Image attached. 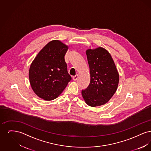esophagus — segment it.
I'll use <instances>...</instances> for the list:
<instances>
[{"label": "esophagus", "mask_w": 151, "mask_h": 151, "mask_svg": "<svg viewBox=\"0 0 151 151\" xmlns=\"http://www.w3.org/2000/svg\"><path fill=\"white\" fill-rule=\"evenodd\" d=\"M78 75H76L75 76H73V78H72V79L74 81H76L78 79Z\"/></svg>", "instance_id": "esophagus-1"}]
</instances>
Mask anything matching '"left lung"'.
Wrapping results in <instances>:
<instances>
[{"label": "left lung", "mask_w": 151, "mask_h": 151, "mask_svg": "<svg viewBox=\"0 0 151 151\" xmlns=\"http://www.w3.org/2000/svg\"><path fill=\"white\" fill-rule=\"evenodd\" d=\"M86 54L91 81L81 94L87 105L96 107L105 104L115 93L119 74L113 58L106 49L101 47L88 49Z\"/></svg>", "instance_id": "left-lung-1"}]
</instances>
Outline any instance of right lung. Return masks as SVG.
I'll return each mask as SVG.
<instances>
[{
	"mask_svg": "<svg viewBox=\"0 0 151 151\" xmlns=\"http://www.w3.org/2000/svg\"><path fill=\"white\" fill-rule=\"evenodd\" d=\"M67 50V45L53 40L39 52L30 65V86L35 93L45 100L56 99L72 79L65 59Z\"/></svg>",
	"mask_w": 151,
	"mask_h": 151,
	"instance_id": "1",
	"label": "right lung"
}]
</instances>
